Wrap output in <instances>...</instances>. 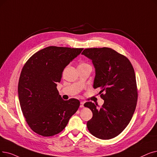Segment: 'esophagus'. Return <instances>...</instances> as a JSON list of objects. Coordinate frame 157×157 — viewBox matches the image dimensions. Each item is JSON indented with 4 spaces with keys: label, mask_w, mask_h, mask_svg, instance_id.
Masks as SVG:
<instances>
[{
    "label": "esophagus",
    "mask_w": 157,
    "mask_h": 157,
    "mask_svg": "<svg viewBox=\"0 0 157 157\" xmlns=\"http://www.w3.org/2000/svg\"><path fill=\"white\" fill-rule=\"evenodd\" d=\"M80 107L81 108H83L84 107V102H83V101L81 102V103H80Z\"/></svg>",
    "instance_id": "34e87169"
}]
</instances>
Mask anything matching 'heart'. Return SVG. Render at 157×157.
Segmentation results:
<instances>
[{"label": "heart", "mask_w": 157, "mask_h": 157, "mask_svg": "<svg viewBox=\"0 0 157 157\" xmlns=\"http://www.w3.org/2000/svg\"><path fill=\"white\" fill-rule=\"evenodd\" d=\"M88 65V64L85 63H81L79 65Z\"/></svg>", "instance_id": "heart-1"}]
</instances>
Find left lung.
<instances>
[{
	"label": "left lung",
	"instance_id": "left-lung-1",
	"mask_svg": "<svg viewBox=\"0 0 157 157\" xmlns=\"http://www.w3.org/2000/svg\"><path fill=\"white\" fill-rule=\"evenodd\" d=\"M81 54L92 61L95 71L93 86L101 90L99 94L104 100L99 108L92 102L85 103L93 113L87 122L88 129L100 139L114 138L128 125L137 106L133 67L126 56L108 47L85 49Z\"/></svg>",
	"mask_w": 157,
	"mask_h": 157
}]
</instances>
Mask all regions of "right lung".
<instances>
[{
    "label": "right lung",
    "instance_id": "add662e5",
    "mask_svg": "<svg viewBox=\"0 0 157 157\" xmlns=\"http://www.w3.org/2000/svg\"><path fill=\"white\" fill-rule=\"evenodd\" d=\"M82 48L49 46L27 61L20 74L18 93L27 123L33 132L50 137L62 132L80 105L76 99L63 100L57 83L67 65Z\"/></svg>",
    "mask_w": 157,
    "mask_h": 157
}]
</instances>
